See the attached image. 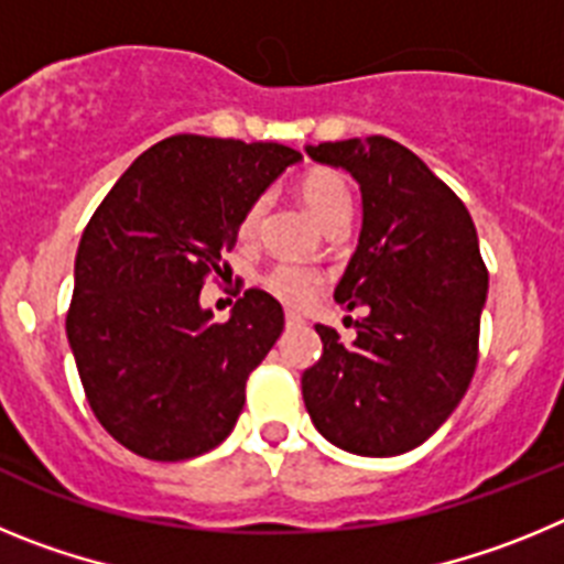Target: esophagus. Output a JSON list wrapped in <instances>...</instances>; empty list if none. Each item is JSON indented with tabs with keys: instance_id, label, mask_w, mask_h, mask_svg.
Wrapping results in <instances>:
<instances>
[{
	"instance_id": "esophagus-1",
	"label": "esophagus",
	"mask_w": 564,
	"mask_h": 564,
	"mask_svg": "<svg viewBox=\"0 0 564 564\" xmlns=\"http://www.w3.org/2000/svg\"><path fill=\"white\" fill-rule=\"evenodd\" d=\"M285 325H288V327H302V325H305V318L299 316V313L288 311V313H285Z\"/></svg>"
}]
</instances>
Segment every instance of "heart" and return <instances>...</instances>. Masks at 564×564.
Returning a JSON list of instances; mask_svg holds the SVG:
<instances>
[{"instance_id":"obj_1","label":"heart","mask_w":564,"mask_h":564,"mask_svg":"<svg viewBox=\"0 0 564 564\" xmlns=\"http://www.w3.org/2000/svg\"><path fill=\"white\" fill-rule=\"evenodd\" d=\"M299 194L305 206L311 208V214L316 217L322 226L333 223L341 214H350V188L341 181V174L330 172V169H313L302 177L299 183ZM265 217V200H257L246 212L242 223H239V237L251 239L259 231V223ZM322 279L316 271L302 265H291V262H282V265L271 268L265 273V288L291 307H305L313 296H316Z\"/></svg>"}]
</instances>
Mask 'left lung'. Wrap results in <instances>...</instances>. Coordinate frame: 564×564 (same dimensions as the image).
I'll list each match as a JSON object with an SVG mask.
<instances>
[{
    "instance_id": "1",
    "label": "left lung",
    "mask_w": 564,
    "mask_h": 564,
    "mask_svg": "<svg viewBox=\"0 0 564 564\" xmlns=\"http://www.w3.org/2000/svg\"><path fill=\"white\" fill-rule=\"evenodd\" d=\"M305 152L361 188V234L336 302L367 313L352 341L316 325L325 350L302 376L307 415L338 449L403 455L441 430L475 376L488 293L475 223L460 197L390 138Z\"/></svg>"
}]
</instances>
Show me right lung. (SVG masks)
Masks as SVG:
<instances>
[{
  "label": "right lung",
  "instance_id": "1",
  "mask_svg": "<svg viewBox=\"0 0 564 564\" xmlns=\"http://www.w3.org/2000/svg\"><path fill=\"white\" fill-rule=\"evenodd\" d=\"M302 154L282 143L174 134L104 197L76 253L67 341L104 430L149 460H188L231 435L251 370L285 327L251 288L217 325L200 305L239 223Z\"/></svg>",
  "mask_w": 564,
  "mask_h": 564
}]
</instances>
